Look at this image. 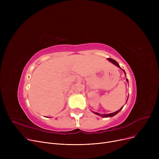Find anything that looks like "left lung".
Here are the masks:
<instances>
[{
  "instance_id": "8db88e82",
  "label": "left lung",
  "mask_w": 159,
  "mask_h": 159,
  "mask_svg": "<svg viewBox=\"0 0 159 159\" xmlns=\"http://www.w3.org/2000/svg\"><path fill=\"white\" fill-rule=\"evenodd\" d=\"M107 60L109 61L110 62H111V63H113V64H115V66H116L117 67H119V68H120V69H122L120 67V66H119V64H118V62H116V61H115V60H113V59H112V58H107ZM123 70V71H124V73L126 74V73H125V71H124V70ZM126 81L128 82V80L126 79ZM127 101H128V99H127ZM123 108V107H122L119 110H118V111H115V112H114V113H109V114H101V113H97V112H94L93 111V113H95V114H96V115H99V116H102V117H111V116H113L114 115H115L116 114H117L120 111H121V110Z\"/></svg>"
}]
</instances>
